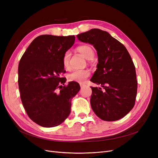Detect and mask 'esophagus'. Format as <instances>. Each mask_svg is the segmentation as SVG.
Wrapping results in <instances>:
<instances>
[{"instance_id": "obj_1", "label": "esophagus", "mask_w": 158, "mask_h": 158, "mask_svg": "<svg viewBox=\"0 0 158 158\" xmlns=\"http://www.w3.org/2000/svg\"><path fill=\"white\" fill-rule=\"evenodd\" d=\"M84 86V84H80V88H82Z\"/></svg>"}]
</instances>
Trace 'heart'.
<instances>
[{
	"mask_svg": "<svg viewBox=\"0 0 158 158\" xmlns=\"http://www.w3.org/2000/svg\"><path fill=\"white\" fill-rule=\"evenodd\" d=\"M78 51L82 54L85 59L91 60L94 58V52L93 49L89 45H82L78 47ZM70 51H66L63 56V64L64 67L66 69L69 68V62L70 59ZM90 75V71L88 69L74 70L68 75L69 81L83 83Z\"/></svg>",
	"mask_w": 158,
	"mask_h": 158,
	"instance_id": "b5f03b06",
	"label": "heart"
}]
</instances>
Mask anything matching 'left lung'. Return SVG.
I'll use <instances>...</instances> for the list:
<instances>
[{
  "mask_svg": "<svg viewBox=\"0 0 158 158\" xmlns=\"http://www.w3.org/2000/svg\"><path fill=\"white\" fill-rule=\"evenodd\" d=\"M76 37L93 45L97 51V69L90 81L101 87H91L90 104L94 112L106 121L124 117L135 106L137 93L135 66L130 54L106 31L95 28Z\"/></svg>",
  "mask_w": 158,
  "mask_h": 158,
  "instance_id": "left-lung-1",
  "label": "left lung"
}]
</instances>
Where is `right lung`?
<instances>
[{
  "mask_svg": "<svg viewBox=\"0 0 158 158\" xmlns=\"http://www.w3.org/2000/svg\"><path fill=\"white\" fill-rule=\"evenodd\" d=\"M74 35H42L33 40L18 65V86L23 106L31 120L44 127L58 126L70 113L71 100L80 85H67L63 56L73 45Z\"/></svg>",
  "mask_w": 158,
  "mask_h": 158,
  "instance_id": "1",
  "label": "right lung"
}]
</instances>
